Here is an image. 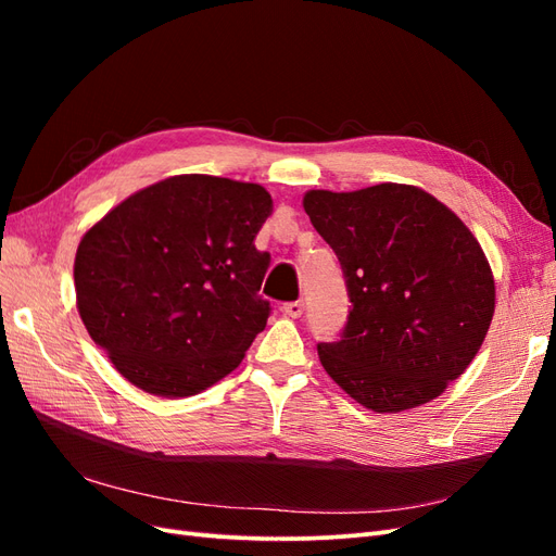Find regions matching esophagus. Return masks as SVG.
I'll list each match as a JSON object with an SVG mask.
<instances>
[{"label":"esophagus","mask_w":556,"mask_h":556,"mask_svg":"<svg viewBox=\"0 0 556 556\" xmlns=\"http://www.w3.org/2000/svg\"><path fill=\"white\" fill-rule=\"evenodd\" d=\"M282 313L288 317H301V313H304V301H288V304H282Z\"/></svg>","instance_id":"34e87169"}]
</instances>
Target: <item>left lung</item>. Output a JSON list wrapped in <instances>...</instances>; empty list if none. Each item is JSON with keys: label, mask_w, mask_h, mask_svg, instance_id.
<instances>
[{"label": "left lung", "mask_w": 556, "mask_h": 556, "mask_svg": "<svg viewBox=\"0 0 556 556\" xmlns=\"http://www.w3.org/2000/svg\"><path fill=\"white\" fill-rule=\"evenodd\" d=\"M304 208L341 262V339L317 343L325 371L362 406L399 413L435 399L473 362L494 315L480 243L413 185L311 190Z\"/></svg>", "instance_id": "1"}]
</instances>
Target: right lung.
<instances>
[{"instance_id":"right-lung-1","label":"right lung","mask_w":556,"mask_h":556,"mask_svg":"<svg viewBox=\"0 0 556 556\" xmlns=\"http://www.w3.org/2000/svg\"><path fill=\"white\" fill-rule=\"evenodd\" d=\"M271 211L257 182L188 174L127 197L80 239V319L131 384L192 396L241 364L271 313V255L255 248Z\"/></svg>"}]
</instances>
